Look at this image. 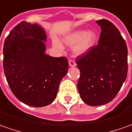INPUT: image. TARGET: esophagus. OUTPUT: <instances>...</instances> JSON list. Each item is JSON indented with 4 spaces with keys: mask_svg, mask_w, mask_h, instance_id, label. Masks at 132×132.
<instances>
[{
    "mask_svg": "<svg viewBox=\"0 0 132 132\" xmlns=\"http://www.w3.org/2000/svg\"><path fill=\"white\" fill-rule=\"evenodd\" d=\"M69 65L70 67H75V66H76V63H75V62L74 60H69Z\"/></svg>",
    "mask_w": 132,
    "mask_h": 132,
    "instance_id": "34e87169",
    "label": "esophagus"
}]
</instances>
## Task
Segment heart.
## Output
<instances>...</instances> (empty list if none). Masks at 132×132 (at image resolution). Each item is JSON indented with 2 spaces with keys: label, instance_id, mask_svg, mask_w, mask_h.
<instances>
[{
  "label": "heart",
  "instance_id": "obj_1",
  "mask_svg": "<svg viewBox=\"0 0 132 132\" xmlns=\"http://www.w3.org/2000/svg\"><path fill=\"white\" fill-rule=\"evenodd\" d=\"M97 33L93 30L88 31H85V30H78L64 37V42L69 46L74 45L72 47L74 54L80 55L92 49L97 41ZM54 45L57 48H62L61 44L57 41H54Z\"/></svg>",
  "mask_w": 132,
  "mask_h": 132
}]
</instances>
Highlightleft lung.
I'll use <instances>...</instances> for the list:
<instances>
[{"label":"left lung","mask_w":132,"mask_h":132,"mask_svg":"<svg viewBox=\"0 0 132 132\" xmlns=\"http://www.w3.org/2000/svg\"><path fill=\"white\" fill-rule=\"evenodd\" d=\"M96 23L101 28L98 44L76 58L80 72L78 92L86 104L93 106L111 102L126 80L128 71L127 44L119 29L106 19Z\"/></svg>","instance_id":"obj_1"}]
</instances>
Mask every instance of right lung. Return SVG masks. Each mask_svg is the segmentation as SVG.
<instances>
[{
    "mask_svg": "<svg viewBox=\"0 0 132 132\" xmlns=\"http://www.w3.org/2000/svg\"><path fill=\"white\" fill-rule=\"evenodd\" d=\"M47 35L38 24L21 21L6 37L3 69L13 93L30 106L43 107L57 97L59 85L67 74L68 59L46 54Z\"/></svg>",
    "mask_w": 132,
    "mask_h": 132,
    "instance_id": "right-lung-1",
    "label": "right lung"
}]
</instances>
